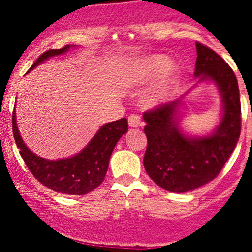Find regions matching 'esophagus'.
<instances>
[{
  "instance_id": "1",
  "label": "esophagus",
  "mask_w": 252,
  "mask_h": 252,
  "mask_svg": "<svg viewBox=\"0 0 252 252\" xmlns=\"http://www.w3.org/2000/svg\"><path fill=\"white\" fill-rule=\"evenodd\" d=\"M128 125H130L131 127H139L141 126L142 121H141V117L136 113H133V115L128 116Z\"/></svg>"
}]
</instances>
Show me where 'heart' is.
<instances>
[{
	"mask_svg": "<svg viewBox=\"0 0 252 252\" xmlns=\"http://www.w3.org/2000/svg\"><path fill=\"white\" fill-rule=\"evenodd\" d=\"M169 62L166 58L164 57H153L149 60H146V63L142 65L141 75L144 78H155L164 73L168 69ZM175 81H177V73H175L174 68L169 69V72L166 73L165 78L162 83L160 84L159 90L155 92V94L151 95V101L159 99L166 94L169 91L171 90V87L174 86Z\"/></svg>",
	"mask_w": 252,
	"mask_h": 252,
	"instance_id": "1",
	"label": "heart"
}]
</instances>
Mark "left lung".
Instances as JSON below:
<instances>
[{
    "label": "left lung",
    "mask_w": 252,
    "mask_h": 252,
    "mask_svg": "<svg viewBox=\"0 0 252 252\" xmlns=\"http://www.w3.org/2000/svg\"><path fill=\"white\" fill-rule=\"evenodd\" d=\"M197 45L195 75L209 78L222 93L223 117L213 135L187 139L174 115L180 99L144 112L148 137L144 166L149 177L169 192L184 193L215 179L231 157L241 132V102L237 78L220 55L202 43Z\"/></svg>",
    "instance_id": "8db88e82"
}]
</instances>
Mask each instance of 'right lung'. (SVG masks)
Instances as JSON below:
<instances>
[{
    "mask_svg": "<svg viewBox=\"0 0 252 252\" xmlns=\"http://www.w3.org/2000/svg\"><path fill=\"white\" fill-rule=\"evenodd\" d=\"M68 49L69 45H65L60 49L44 51L30 69L35 68L48 58L63 54ZM127 130L128 124L126 119L106 124L78 155L69 159L50 161L36 157L26 148L17 130L15 111L12 113L13 139L28 169L43 186L63 194L83 195L99 187L106 177L113 148Z\"/></svg>",
    "mask_w": 252,
    "mask_h": 252,
    "instance_id": "1",
    "label": "right lung"
}]
</instances>
